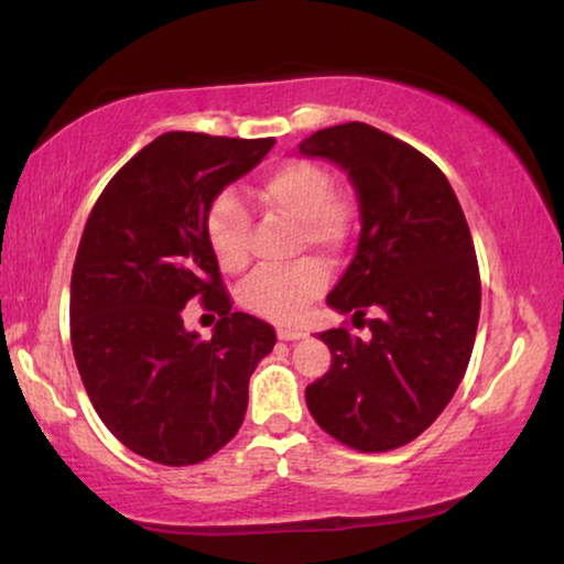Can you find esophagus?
Returning a JSON list of instances; mask_svg holds the SVG:
<instances>
[{
	"mask_svg": "<svg viewBox=\"0 0 564 564\" xmlns=\"http://www.w3.org/2000/svg\"><path fill=\"white\" fill-rule=\"evenodd\" d=\"M276 336H280V341H300V338H305V330L303 328H276Z\"/></svg>",
	"mask_w": 564,
	"mask_h": 564,
	"instance_id": "1",
	"label": "esophagus"
}]
</instances>
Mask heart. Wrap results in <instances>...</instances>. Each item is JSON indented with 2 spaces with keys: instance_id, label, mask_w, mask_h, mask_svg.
Listing matches in <instances>:
<instances>
[{
  "instance_id": "1",
  "label": "heart",
  "mask_w": 564,
  "mask_h": 564,
  "mask_svg": "<svg viewBox=\"0 0 564 564\" xmlns=\"http://www.w3.org/2000/svg\"><path fill=\"white\" fill-rule=\"evenodd\" d=\"M259 197L267 207L297 223V243L341 253L357 230V205L334 192V180L321 164L288 159L264 174ZM251 215L236 192L223 189L205 213V241L223 272L238 274L249 264ZM328 272L321 261L303 259L288 269H261L241 288V303L272 321H297L321 295Z\"/></svg>"
}]
</instances>
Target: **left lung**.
<instances>
[{"label": "left lung", "mask_w": 564, "mask_h": 564, "mask_svg": "<svg viewBox=\"0 0 564 564\" xmlns=\"http://www.w3.org/2000/svg\"><path fill=\"white\" fill-rule=\"evenodd\" d=\"M300 153L334 161L357 189V257L328 305L369 328L318 334L334 359L305 388L307 411L351 449H398L438 419L467 372L480 321L473 236L442 169L390 133L344 122L305 138Z\"/></svg>", "instance_id": "left-lung-1"}]
</instances>
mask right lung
Masks as SVG:
<instances>
[{
  "instance_id": "1",
  "label": "right lung",
  "mask_w": 564,
  "mask_h": 564,
  "mask_svg": "<svg viewBox=\"0 0 564 564\" xmlns=\"http://www.w3.org/2000/svg\"><path fill=\"white\" fill-rule=\"evenodd\" d=\"M274 138L159 135L91 207L72 274V346L95 411L130 452L197 465L241 429L249 377L274 349L269 323L234 313L205 241L213 197ZM189 299L219 313L213 339L183 328Z\"/></svg>"
}]
</instances>
